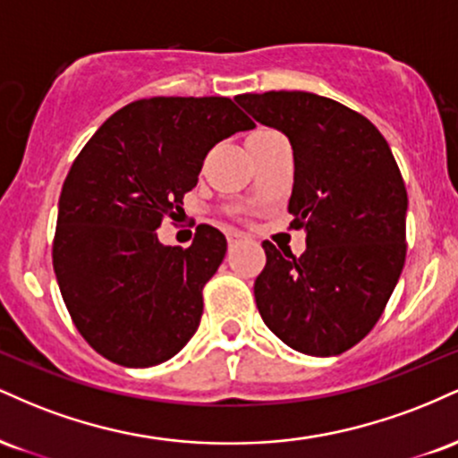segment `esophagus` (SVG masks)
<instances>
[{
  "label": "esophagus",
  "instance_id": "1",
  "mask_svg": "<svg viewBox=\"0 0 458 458\" xmlns=\"http://www.w3.org/2000/svg\"><path fill=\"white\" fill-rule=\"evenodd\" d=\"M228 243L230 247L239 245V243H245V241H250V236H247L245 233H241V230H228Z\"/></svg>",
  "mask_w": 458,
  "mask_h": 458
}]
</instances>
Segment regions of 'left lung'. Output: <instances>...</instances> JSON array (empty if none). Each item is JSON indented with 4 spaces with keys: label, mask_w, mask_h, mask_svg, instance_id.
<instances>
[{
    "label": "left lung",
    "mask_w": 458,
    "mask_h": 458,
    "mask_svg": "<svg viewBox=\"0 0 458 458\" xmlns=\"http://www.w3.org/2000/svg\"><path fill=\"white\" fill-rule=\"evenodd\" d=\"M236 103L291 140L288 228L306 230L308 245L295 256L262 243L260 317L299 353H344L381 318L404 267L407 189L396 159L370 120L334 98L280 90Z\"/></svg>",
    "instance_id": "1"
}]
</instances>
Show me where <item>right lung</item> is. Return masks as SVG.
<instances>
[{
	"label": "right lung",
	"mask_w": 458,
	"mask_h": 458,
	"mask_svg": "<svg viewBox=\"0 0 458 458\" xmlns=\"http://www.w3.org/2000/svg\"><path fill=\"white\" fill-rule=\"evenodd\" d=\"M254 120L225 97L124 105L72 161L60 193L54 271L68 314L97 353L129 368L174 357L196 334L225 236L199 224L189 247L161 245L208 150Z\"/></svg>",
	"instance_id": "obj_1"
}]
</instances>
